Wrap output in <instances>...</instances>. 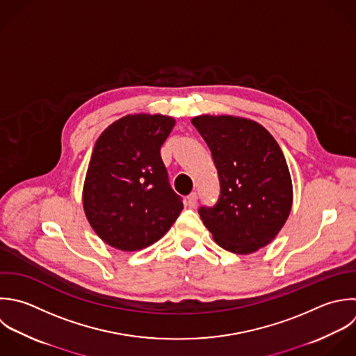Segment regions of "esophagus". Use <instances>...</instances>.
<instances>
[{
  "label": "esophagus",
  "mask_w": 356,
  "mask_h": 356,
  "mask_svg": "<svg viewBox=\"0 0 356 356\" xmlns=\"http://www.w3.org/2000/svg\"><path fill=\"white\" fill-rule=\"evenodd\" d=\"M197 200H198V195L197 193H191L188 197H187V205L190 208H194L197 205Z\"/></svg>",
  "instance_id": "1"
}]
</instances>
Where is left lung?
I'll use <instances>...</instances> for the list:
<instances>
[{"label":"left lung","mask_w":356,"mask_h":356,"mask_svg":"<svg viewBox=\"0 0 356 356\" xmlns=\"http://www.w3.org/2000/svg\"><path fill=\"white\" fill-rule=\"evenodd\" d=\"M191 123L208 144L220 181L215 207L200 208L213 240L247 255L275 240L293 207V181L282 148L258 122L201 115Z\"/></svg>","instance_id":"obj_1"}]
</instances>
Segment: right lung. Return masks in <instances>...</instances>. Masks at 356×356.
I'll list each match as a JSON object with an SVG mask.
<instances>
[{
  "instance_id": "1",
  "label": "right lung",
  "mask_w": 356,
  "mask_h": 356,
  "mask_svg": "<svg viewBox=\"0 0 356 356\" xmlns=\"http://www.w3.org/2000/svg\"><path fill=\"white\" fill-rule=\"evenodd\" d=\"M176 120L126 115L95 141L83 186V208L97 236L120 251H140L162 238L183 202L172 190L161 147Z\"/></svg>"
}]
</instances>
